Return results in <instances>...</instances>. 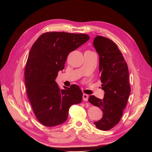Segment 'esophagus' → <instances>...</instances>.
Listing matches in <instances>:
<instances>
[{
  "instance_id": "obj_1",
  "label": "esophagus",
  "mask_w": 152,
  "mask_h": 152,
  "mask_svg": "<svg viewBox=\"0 0 152 152\" xmlns=\"http://www.w3.org/2000/svg\"><path fill=\"white\" fill-rule=\"evenodd\" d=\"M88 95H87V94H83V100L84 101H85V102H86V101H87V100H88Z\"/></svg>"
}]
</instances>
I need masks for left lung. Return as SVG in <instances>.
<instances>
[{
    "mask_svg": "<svg viewBox=\"0 0 152 152\" xmlns=\"http://www.w3.org/2000/svg\"><path fill=\"white\" fill-rule=\"evenodd\" d=\"M94 47L99 55V73L103 99L91 95L89 102L99 107L102 118L94 124L99 129L108 131L120 120L131 92L129 70L123 54L111 40L100 36L95 37Z\"/></svg>",
    "mask_w": 152,
    "mask_h": 152,
    "instance_id": "1",
    "label": "left lung"
}]
</instances>
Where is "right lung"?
<instances>
[{"instance_id":"1","label":"right lung","mask_w":152,"mask_h":152,"mask_svg":"<svg viewBox=\"0 0 152 152\" xmlns=\"http://www.w3.org/2000/svg\"><path fill=\"white\" fill-rule=\"evenodd\" d=\"M90 39L84 34L49 32L36 40L29 52L25 67L26 92L38 121L52 127L65 122L69 108L83 99L77 85L60 89L55 79L65 68L68 54Z\"/></svg>"}]
</instances>
